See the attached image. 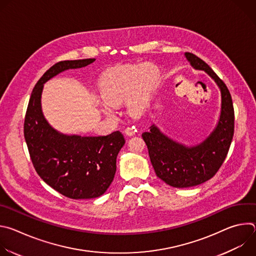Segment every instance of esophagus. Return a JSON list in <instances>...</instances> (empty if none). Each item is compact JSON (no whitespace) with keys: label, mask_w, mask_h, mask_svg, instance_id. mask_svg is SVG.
Listing matches in <instances>:
<instances>
[{"label":"esophagus","mask_w":256,"mask_h":256,"mask_svg":"<svg viewBox=\"0 0 256 256\" xmlns=\"http://www.w3.org/2000/svg\"><path fill=\"white\" fill-rule=\"evenodd\" d=\"M136 128H130V126H128V128H126V130H124V132H126V136H134V134H136Z\"/></svg>","instance_id":"34e87169"}]
</instances>
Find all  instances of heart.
<instances>
[{"label": "heart", "mask_w": 256, "mask_h": 256, "mask_svg": "<svg viewBox=\"0 0 256 256\" xmlns=\"http://www.w3.org/2000/svg\"><path fill=\"white\" fill-rule=\"evenodd\" d=\"M158 79L159 70L151 62L126 64L108 72L100 83V95L105 103L101 105L102 112L114 116L110 106H118L126 100L132 114H142L150 103Z\"/></svg>", "instance_id": "heart-1"}]
</instances>
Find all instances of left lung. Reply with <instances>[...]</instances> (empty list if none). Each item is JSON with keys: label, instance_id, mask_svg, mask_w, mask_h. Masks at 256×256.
Returning <instances> with one entry per match:
<instances>
[{"label": "left lung", "instance_id": "obj_1", "mask_svg": "<svg viewBox=\"0 0 256 256\" xmlns=\"http://www.w3.org/2000/svg\"><path fill=\"white\" fill-rule=\"evenodd\" d=\"M184 56L194 70H204L220 89L221 112L212 132L194 146L169 138L155 124L142 134L156 175L177 188L196 186L210 179L223 164L234 134V108L227 86L198 56L190 52Z\"/></svg>", "mask_w": 256, "mask_h": 256}]
</instances>
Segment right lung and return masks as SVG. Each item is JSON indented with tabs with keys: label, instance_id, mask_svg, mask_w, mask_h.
<instances>
[{
	"label": "right lung",
	"instance_id": "right-lung-1",
	"mask_svg": "<svg viewBox=\"0 0 256 256\" xmlns=\"http://www.w3.org/2000/svg\"><path fill=\"white\" fill-rule=\"evenodd\" d=\"M93 62L95 58L64 60L48 70L33 88L24 122V136L36 172L46 184L72 200L98 198L107 190L126 140L118 130L99 136L56 130L44 116L42 95L44 84L52 78Z\"/></svg>",
	"mask_w": 256,
	"mask_h": 256
}]
</instances>
